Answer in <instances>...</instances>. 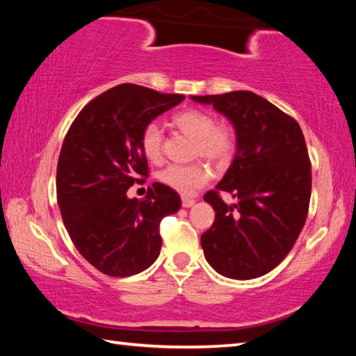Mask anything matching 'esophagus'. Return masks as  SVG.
Segmentation results:
<instances>
[{
    "instance_id": "34e87169",
    "label": "esophagus",
    "mask_w": 356,
    "mask_h": 356,
    "mask_svg": "<svg viewBox=\"0 0 356 356\" xmlns=\"http://www.w3.org/2000/svg\"><path fill=\"white\" fill-rule=\"evenodd\" d=\"M195 202H196V201L193 200V197H188V196H184V197H182V206L186 207V209L195 206Z\"/></svg>"
}]
</instances>
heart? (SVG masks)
<instances>
[{
    "label": "heart",
    "instance_id": "heart-1",
    "mask_svg": "<svg viewBox=\"0 0 356 356\" xmlns=\"http://www.w3.org/2000/svg\"><path fill=\"white\" fill-rule=\"evenodd\" d=\"M171 124L182 134L193 138L191 155H200L210 163H226L232 159L237 149V135L231 125L215 122L213 116L207 111L188 108L179 111L171 118ZM141 152L149 161L161 159L163 134L155 122L144 125L140 135ZM210 172L202 163L170 165L159 174V180L163 185L176 190L182 195H190L197 186L209 180Z\"/></svg>",
    "mask_w": 356,
    "mask_h": 356
}]
</instances>
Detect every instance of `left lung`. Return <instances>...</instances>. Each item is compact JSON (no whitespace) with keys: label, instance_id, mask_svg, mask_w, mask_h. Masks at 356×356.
<instances>
[{"label":"left lung","instance_id":"obj_1","mask_svg":"<svg viewBox=\"0 0 356 356\" xmlns=\"http://www.w3.org/2000/svg\"><path fill=\"white\" fill-rule=\"evenodd\" d=\"M229 119L237 135L231 166L204 201L215 210L201 236L206 261L232 280L272 272L298 238L311 200V161L298 122L251 91L191 95ZM221 192L236 202L226 204Z\"/></svg>","mask_w":356,"mask_h":356}]
</instances>
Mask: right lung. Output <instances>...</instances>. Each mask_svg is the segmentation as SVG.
Returning a JSON list of instances; mask_svg holds the SVG:
<instances>
[{
    "mask_svg": "<svg viewBox=\"0 0 356 356\" xmlns=\"http://www.w3.org/2000/svg\"><path fill=\"white\" fill-rule=\"evenodd\" d=\"M184 99L119 84L89 102L64 138L56 171L59 210L75 248L102 273H141L160 254V221L177 212L180 196L160 182L141 201L130 200L127 190L149 174L143 127Z\"/></svg>",
    "mask_w": 356,
    "mask_h": 356,
    "instance_id": "add662e5",
    "label": "right lung"
}]
</instances>
